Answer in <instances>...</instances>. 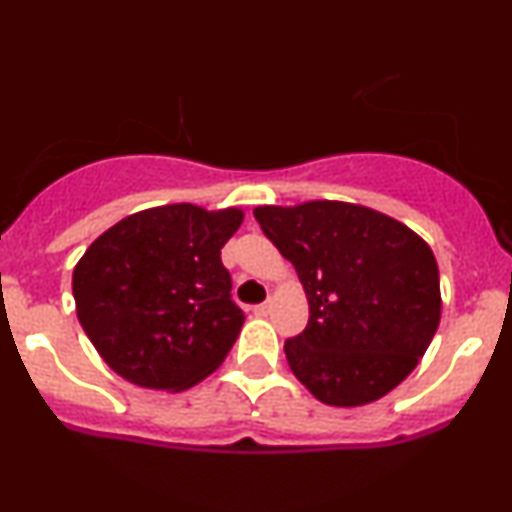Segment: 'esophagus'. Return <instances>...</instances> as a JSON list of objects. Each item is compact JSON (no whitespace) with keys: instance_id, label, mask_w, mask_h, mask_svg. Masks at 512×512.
I'll list each match as a JSON object with an SVG mask.
<instances>
[{"instance_id":"esophagus-1","label":"esophagus","mask_w":512,"mask_h":512,"mask_svg":"<svg viewBox=\"0 0 512 512\" xmlns=\"http://www.w3.org/2000/svg\"><path fill=\"white\" fill-rule=\"evenodd\" d=\"M269 310H272V303H260V305H255V308H252V313L264 317L269 313Z\"/></svg>"}]
</instances>
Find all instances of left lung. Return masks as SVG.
Returning a JSON list of instances; mask_svg holds the SVG:
<instances>
[{
  "label": "left lung",
  "mask_w": 512,
  "mask_h": 512,
  "mask_svg": "<svg viewBox=\"0 0 512 512\" xmlns=\"http://www.w3.org/2000/svg\"><path fill=\"white\" fill-rule=\"evenodd\" d=\"M296 267L310 317L286 361L320 402L361 407L395 390L440 322L433 250L409 226L361 204L317 199L255 209Z\"/></svg>",
  "instance_id": "obj_1"
}]
</instances>
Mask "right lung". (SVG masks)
Masks as SVG:
<instances>
[{
    "label": "right lung",
    "mask_w": 512,
    "mask_h": 512,
    "mask_svg": "<svg viewBox=\"0 0 512 512\" xmlns=\"http://www.w3.org/2000/svg\"><path fill=\"white\" fill-rule=\"evenodd\" d=\"M243 209L166 204L101 233L72 274L76 317L120 378L180 392L221 366L245 315L221 248Z\"/></svg>",
    "instance_id": "1"
}]
</instances>
